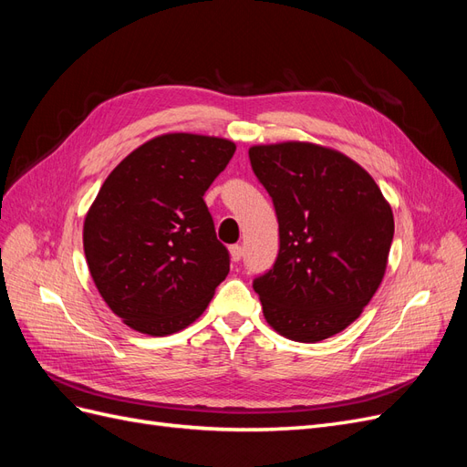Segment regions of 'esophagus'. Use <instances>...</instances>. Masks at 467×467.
<instances>
[{"label":"esophagus","mask_w":467,"mask_h":467,"mask_svg":"<svg viewBox=\"0 0 467 467\" xmlns=\"http://www.w3.org/2000/svg\"><path fill=\"white\" fill-rule=\"evenodd\" d=\"M230 257H232L234 263L242 261V257H244V247H242V245H232V247H230Z\"/></svg>","instance_id":"obj_1"}]
</instances>
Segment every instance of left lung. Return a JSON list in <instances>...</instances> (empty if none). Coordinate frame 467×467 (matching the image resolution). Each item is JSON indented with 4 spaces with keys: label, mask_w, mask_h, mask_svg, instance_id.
Here are the masks:
<instances>
[{
    "label": "left lung",
    "mask_w": 467,
    "mask_h": 467,
    "mask_svg": "<svg viewBox=\"0 0 467 467\" xmlns=\"http://www.w3.org/2000/svg\"><path fill=\"white\" fill-rule=\"evenodd\" d=\"M249 161L280 237L275 265L253 280L265 319L292 341H323L362 314L384 278L391 208L358 163L329 148L253 146Z\"/></svg>",
    "instance_id": "1"
}]
</instances>
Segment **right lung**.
<instances>
[{
	"instance_id": "1",
	"label": "right lung",
	"mask_w": 467,
	"mask_h": 467,
	"mask_svg": "<svg viewBox=\"0 0 467 467\" xmlns=\"http://www.w3.org/2000/svg\"><path fill=\"white\" fill-rule=\"evenodd\" d=\"M235 144L163 134L112 169L83 223V251L107 306L129 327L163 337L199 317L230 273L204 192Z\"/></svg>"
}]
</instances>
